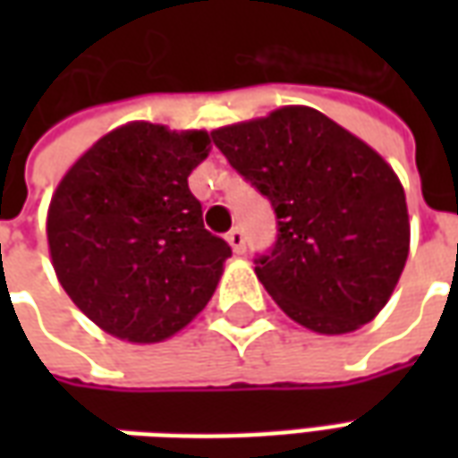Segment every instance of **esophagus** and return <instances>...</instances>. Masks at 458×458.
<instances>
[{"label": "esophagus", "instance_id": "34e87169", "mask_svg": "<svg viewBox=\"0 0 458 458\" xmlns=\"http://www.w3.org/2000/svg\"><path fill=\"white\" fill-rule=\"evenodd\" d=\"M225 240H228V245L230 248H233V252H245V235H242V230L240 228H233L228 233V235H225Z\"/></svg>", "mask_w": 458, "mask_h": 458}]
</instances>
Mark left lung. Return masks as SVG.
Wrapping results in <instances>:
<instances>
[{
  "label": "left lung",
  "instance_id": "8db88e82",
  "mask_svg": "<svg viewBox=\"0 0 458 458\" xmlns=\"http://www.w3.org/2000/svg\"><path fill=\"white\" fill-rule=\"evenodd\" d=\"M210 134L277 213L275 250L255 267L277 307L324 336L373 321L410 255L407 200L393 166L307 105Z\"/></svg>",
  "mask_w": 458,
  "mask_h": 458
}]
</instances>
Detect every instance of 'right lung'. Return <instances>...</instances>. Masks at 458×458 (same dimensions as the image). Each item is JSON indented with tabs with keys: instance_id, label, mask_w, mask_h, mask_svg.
<instances>
[{
	"instance_id": "1",
	"label": "right lung",
	"mask_w": 458,
	"mask_h": 458,
	"mask_svg": "<svg viewBox=\"0 0 458 458\" xmlns=\"http://www.w3.org/2000/svg\"><path fill=\"white\" fill-rule=\"evenodd\" d=\"M208 154L206 130L137 120L103 134L58 181L46 216L55 277L105 334L161 344L213 297L230 248L203 228L189 191Z\"/></svg>"
}]
</instances>
